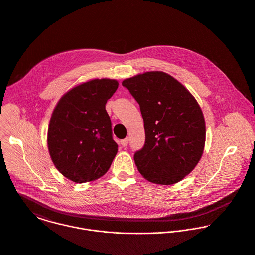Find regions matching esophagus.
<instances>
[{"instance_id":"obj_1","label":"esophagus","mask_w":255,"mask_h":255,"mask_svg":"<svg viewBox=\"0 0 255 255\" xmlns=\"http://www.w3.org/2000/svg\"><path fill=\"white\" fill-rule=\"evenodd\" d=\"M128 144V138H125V139L121 140V145H122L123 147H126Z\"/></svg>"}]
</instances>
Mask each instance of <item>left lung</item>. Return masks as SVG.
Masks as SVG:
<instances>
[{"label": "left lung", "instance_id": "1", "mask_svg": "<svg viewBox=\"0 0 255 255\" xmlns=\"http://www.w3.org/2000/svg\"><path fill=\"white\" fill-rule=\"evenodd\" d=\"M122 84L143 118L145 143L133 156L139 173L155 184L181 181L198 164L205 146V120L196 99L161 71L138 74Z\"/></svg>", "mask_w": 255, "mask_h": 255}]
</instances>
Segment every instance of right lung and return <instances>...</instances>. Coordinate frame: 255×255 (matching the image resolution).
<instances>
[{
	"mask_svg": "<svg viewBox=\"0 0 255 255\" xmlns=\"http://www.w3.org/2000/svg\"><path fill=\"white\" fill-rule=\"evenodd\" d=\"M117 80L94 79L68 91L57 103L48 127L47 145L57 170L76 183L107 173L117 152L107 101Z\"/></svg>",
	"mask_w": 255,
	"mask_h": 255,
	"instance_id": "right-lung-1",
	"label": "right lung"
}]
</instances>
